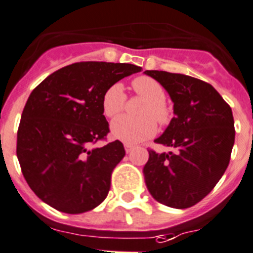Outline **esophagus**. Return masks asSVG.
I'll use <instances>...</instances> for the list:
<instances>
[{
	"instance_id": "esophagus-1",
	"label": "esophagus",
	"mask_w": 253,
	"mask_h": 253,
	"mask_svg": "<svg viewBox=\"0 0 253 253\" xmlns=\"http://www.w3.org/2000/svg\"><path fill=\"white\" fill-rule=\"evenodd\" d=\"M124 148H125V153L129 154L130 151L134 150V146L130 145V144H124Z\"/></svg>"
}]
</instances>
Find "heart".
<instances>
[{
	"instance_id": "obj_1",
	"label": "heart",
	"mask_w": 253,
	"mask_h": 253,
	"mask_svg": "<svg viewBox=\"0 0 253 253\" xmlns=\"http://www.w3.org/2000/svg\"><path fill=\"white\" fill-rule=\"evenodd\" d=\"M133 88L136 94L146 100L141 109L143 118H130L122 115L110 124V135L115 140L125 144H138L151 138L156 133V123L165 124L169 120V110L165 105V89L158 81L150 77H138L133 81ZM125 95L124 84L117 82L112 84L103 94L102 108L105 117L112 118L124 109ZM151 116L153 117L151 118Z\"/></svg>"
}]
</instances>
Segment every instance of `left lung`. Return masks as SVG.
Instances as JSON below:
<instances>
[{
    "mask_svg": "<svg viewBox=\"0 0 253 253\" xmlns=\"http://www.w3.org/2000/svg\"><path fill=\"white\" fill-rule=\"evenodd\" d=\"M144 73L164 86L175 115L155 139L175 151H149L143 169L145 185L163 205L190 208L203 200L227 169L235 143L232 110L206 82L164 71Z\"/></svg>",
    "mask_w": 253,
    "mask_h": 253,
    "instance_id": "obj_1",
    "label": "left lung"
}]
</instances>
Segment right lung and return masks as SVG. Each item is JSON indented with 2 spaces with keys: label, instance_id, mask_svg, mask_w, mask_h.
Masks as SVG:
<instances>
[{
  "label": "right lung",
  "instance_id": "1",
  "mask_svg": "<svg viewBox=\"0 0 253 253\" xmlns=\"http://www.w3.org/2000/svg\"><path fill=\"white\" fill-rule=\"evenodd\" d=\"M141 72L128 63L81 62L36 86L17 133V158L32 191L50 208L82 213L97 208L124 158L119 140L89 148L109 131L102 98L112 84Z\"/></svg>",
  "mask_w": 253,
  "mask_h": 253
}]
</instances>
